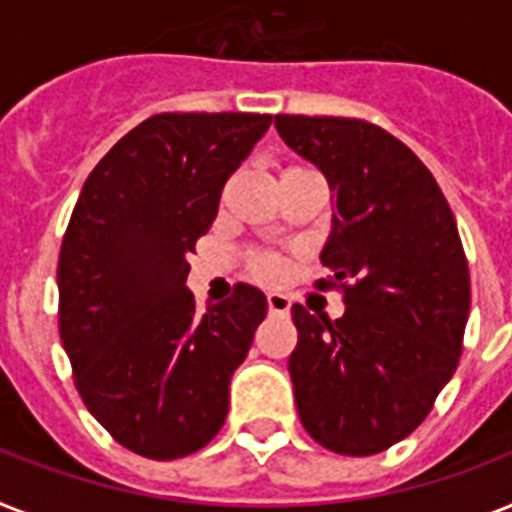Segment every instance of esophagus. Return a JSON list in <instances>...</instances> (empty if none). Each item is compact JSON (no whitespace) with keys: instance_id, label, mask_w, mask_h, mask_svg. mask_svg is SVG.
Segmentation results:
<instances>
[{"instance_id":"obj_1","label":"esophagus","mask_w":512,"mask_h":512,"mask_svg":"<svg viewBox=\"0 0 512 512\" xmlns=\"http://www.w3.org/2000/svg\"><path fill=\"white\" fill-rule=\"evenodd\" d=\"M268 310L273 315H289L292 310V299L286 297V294H278V292H268Z\"/></svg>"}]
</instances>
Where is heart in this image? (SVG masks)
Wrapping results in <instances>:
<instances>
[{
    "instance_id": "b5f03b06",
    "label": "heart",
    "mask_w": 512,
    "mask_h": 512,
    "mask_svg": "<svg viewBox=\"0 0 512 512\" xmlns=\"http://www.w3.org/2000/svg\"><path fill=\"white\" fill-rule=\"evenodd\" d=\"M252 273H255L260 281L273 284V281H281V278H284L286 263L278 255H257L255 260H252Z\"/></svg>"
}]
</instances>
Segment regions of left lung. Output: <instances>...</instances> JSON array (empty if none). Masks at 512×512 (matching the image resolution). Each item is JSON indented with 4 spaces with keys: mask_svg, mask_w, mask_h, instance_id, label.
Masks as SVG:
<instances>
[{
    "mask_svg": "<svg viewBox=\"0 0 512 512\" xmlns=\"http://www.w3.org/2000/svg\"><path fill=\"white\" fill-rule=\"evenodd\" d=\"M276 131L334 191L321 263L350 280L344 315L292 307L299 421L339 455H376L413 434L458 368L471 276L442 189L400 139L355 118L276 115Z\"/></svg>",
    "mask_w": 512,
    "mask_h": 512,
    "instance_id": "left-lung-1",
    "label": "left lung"
}]
</instances>
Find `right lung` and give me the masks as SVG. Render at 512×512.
<instances>
[{"mask_svg": "<svg viewBox=\"0 0 512 512\" xmlns=\"http://www.w3.org/2000/svg\"><path fill=\"white\" fill-rule=\"evenodd\" d=\"M268 126L255 112L152 115L99 160L73 207L57 263L62 347L83 405L136 455L184 458L226 421L268 299L239 284L197 315L186 257Z\"/></svg>", "mask_w": 512, "mask_h": 512, "instance_id": "1", "label": "right lung"}]
</instances>
